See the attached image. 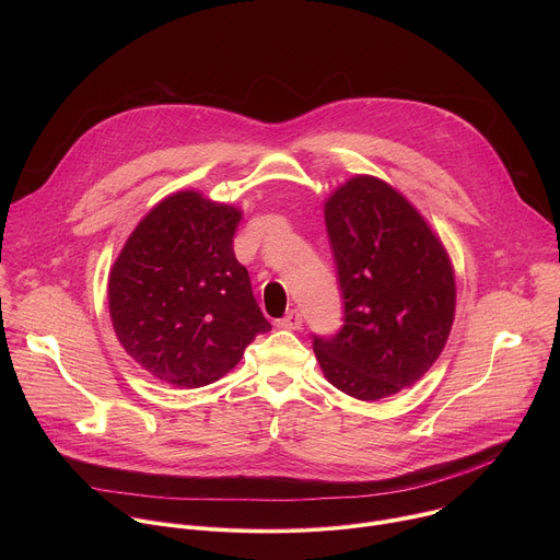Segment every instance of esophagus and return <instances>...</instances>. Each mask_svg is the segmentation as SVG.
Listing matches in <instances>:
<instances>
[{"instance_id":"esophagus-1","label":"esophagus","mask_w":560,"mask_h":560,"mask_svg":"<svg viewBox=\"0 0 560 560\" xmlns=\"http://www.w3.org/2000/svg\"><path fill=\"white\" fill-rule=\"evenodd\" d=\"M277 326L283 328V330H301V326H303L301 312H299V310H290L283 318H279Z\"/></svg>"}]
</instances>
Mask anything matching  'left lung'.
<instances>
[{"label":"left lung","mask_w":560,"mask_h":560,"mask_svg":"<svg viewBox=\"0 0 560 560\" xmlns=\"http://www.w3.org/2000/svg\"><path fill=\"white\" fill-rule=\"evenodd\" d=\"M346 324L314 337L326 378L359 401L415 385L443 352L456 307L450 255L387 182L357 175L326 201Z\"/></svg>","instance_id":"8db88e82"}]
</instances>
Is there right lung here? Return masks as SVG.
<instances>
[{
	"label": "right lung",
	"mask_w": 560,
	"mask_h": 560,
	"mask_svg": "<svg viewBox=\"0 0 560 560\" xmlns=\"http://www.w3.org/2000/svg\"><path fill=\"white\" fill-rule=\"evenodd\" d=\"M242 210L197 190L159 201L108 277L115 335L145 372L175 387L219 381L272 326L232 250Z\"/></svg>",
	"instance_id": "right-lung-1"
}]
</instances>
